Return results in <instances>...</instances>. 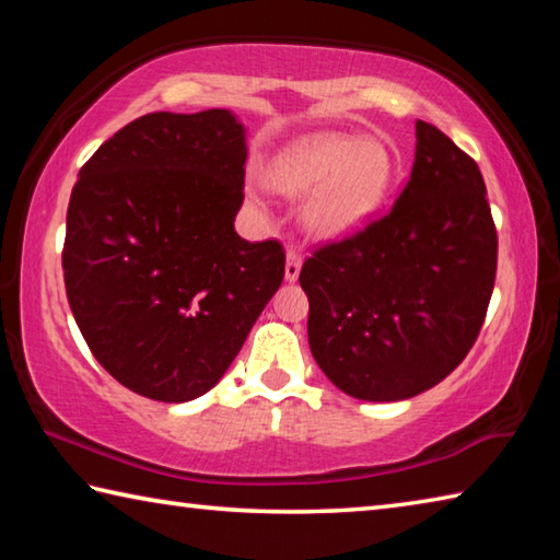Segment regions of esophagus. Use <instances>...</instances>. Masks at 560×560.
<instances>
[{
    "mask_svg": "<svg viewBox=\"0 0 560 560\" xmlns=\"http://www.w3.org/2000/svg\"><path fill=\"white\" fill-rule=\"evenodd\" d=\"M301 264H303L301 254L296 249H289L287 252V271H283V277H287V281H296L299 279Z\"/></svg>",
    "mask_w": 560,
    "mask_h": 560,
    "instance_id": "34e87169",
    "label": "esophagus"
}]
</instances>
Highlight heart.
I'll return each instance as SVG.
<instances>
[{
	"mask_svg": "<svg viewBox=\"0 0 560 560\" xmlns=\"http://www.w3.org/2000/svg\"><path fill=\"white\" fill-rule=\"evenodd\" d=\"M264 185L283 197H303V226L320 240L360 230L385 202L395 158L381 140L316 132L281 148L261 170Z\"/></svg>",
	"mask_w": 560,
	"mask_h": 560,
	"instance_id": "b5f03b06",
	"label": "heart"
}]
</instances>
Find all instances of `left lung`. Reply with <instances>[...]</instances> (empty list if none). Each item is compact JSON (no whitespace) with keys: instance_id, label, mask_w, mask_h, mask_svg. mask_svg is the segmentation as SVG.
<instances>
[{"instance_id":"left-lung-1","label":"left lung","mask_w":560,"mask_h":560,"mask_svg":"<svg viewBox=\"0 0 560 560\" xmlns=\"http://www.w3.org/2000/svg\"><path fill=\"white\" fill-rule=\"evenodd\" d=\"M410 179L390 212L303 261L308 346L338 390L407 400L477 340L497 279V226L479 165L417 120Z\"/></svg>"}]
</instances>
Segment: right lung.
Wrapping results in <instances>:
<instances>
[{
  "label": "right lung",
  "mask_w": 560,
  "mask_h": 560,
  "mask_svg": "<svg viewBox=\"0 0 560 560\" xmlns=\"http://www.w3.org/2000/svg\"><path fill=\"white\" fill-rule=\"evenodd\" d=\"M244 163V126L212 108L140 116L81 167L66 296L91 353L132 393L205 395L281 287L283 246L234 232Z\"/></svg>",
  "instance_id": "add662e5"
}]
</instances>
